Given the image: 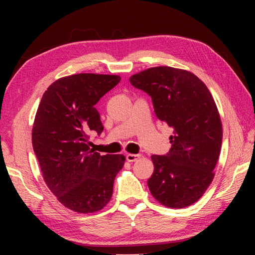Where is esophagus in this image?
Returning <instances> with one entry per match:
<instances>
[{
  "label": "esophagus",
  "instance_id": "1",
  "mask_svg": "<svg viewBox=\"0 0 255 255\" xmlns=\"http://www.w3.org/2000/svg\"><path fill=\"white\" fill-rule=\"evenodd\" d=\"M139 157H140L139 154H131V153H128V154L126 155V158H127L128 162H135V161H137V159L139 158Z\"/></svg>",
  "mask_w": 255,
  "mask_h": 255
}]
</instances>
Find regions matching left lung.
Returning <instances> with one entry per match:
<instances>
[{
  "label": "left lung",
  "mask_w": 255,
  "mask_h": 255,
  "mask_svg": "<svg viewBox=\"0 0 255 255\" xmlns=\"http://www.w3.org/2000/svg\"><path fill=\"white\" fill-rule=\"evenodd\" d=\"M129 81L152 98L156 117L173 129L170 152L152 155L150 193L170 208L195 204L214 179L222 148V120L213 96L193 73L170 66L147 68Z\"/></svg>",
  "instance_id": "1"
}]
</instances>
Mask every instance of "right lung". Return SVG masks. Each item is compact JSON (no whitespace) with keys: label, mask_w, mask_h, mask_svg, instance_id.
<instances>
[{"label":"right lung","mask_w":255,"mask_h":255,"mask_svg":"<svg viewBox=\"0 0 255 255\" xmlns=\"http://www.w3.org/2000/svg\"><path fill=\"white\" fill-rule=\"evenodd\" d=\"M120 80L93 73L60 77L45 91L34 117L32 147L45 182L60 204L76 213L107 206L126 159L89 146V133L103 130L96 105Z\"/></svg>","instance_id":"add662e5"}]
</instances>
